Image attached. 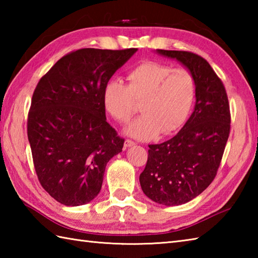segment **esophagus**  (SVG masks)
I'll return each mask as SVG.
<instances>
[{
    "instance_id": "esophagus-1",
    "label": "esophagus",
    "mask_w": 258,
    "mask_h": 258,
    "mask_svg": "<svg viewBox=\"0 0 258 258\" xmlns=\"http://www.w3.org/2000/svg\"><path fill=\"white\" fill-rule=\"evenodd\" d=\"M134 144H135V142H134V141H132V140H128V139H126V140H125V142H124V146H125V147L133 146Z\"/></svg>"
}]
</instances>
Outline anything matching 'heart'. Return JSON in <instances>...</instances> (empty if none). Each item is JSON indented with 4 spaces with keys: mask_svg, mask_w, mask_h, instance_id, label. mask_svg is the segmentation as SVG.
Returning <instances> with one entry per match:
<instances>
[{
    "mask_svg": "<svg viewBox=\"0 0 258 258\" xmlns=\"http://www.w3.org/2000/svg\"><path fill=\"white\" fill-rule=\"evenodd\" d=\"M127 84L111 80L104 86L103 104L118 123H127L138 113L144 114L126 127V133L151 140L158 133L177 131L188 117L196 96V82L186 69L146 61L127 73Z\"/></svg>",
    "mask_w": 258,
    "mask_h": 258,
    "instance_id": "heart-1",
    "label": "heart"
}]
</instances>
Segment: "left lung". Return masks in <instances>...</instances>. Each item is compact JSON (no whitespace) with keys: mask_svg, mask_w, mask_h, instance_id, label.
<instances>
[{"mask_svg":"<svg viewBox=\"0 0 258 258\" xmlns=\"http://www.w3.org/2000/svg\"><path fill=\"white\" fill-rule=\"evenodd\" d=\"M157 52L178 59L196 82L193 114L173 139L149 145L140 175L147 197L175 206L195 199L215 178L231 132V111L225 86L204 57L187 51Z\"/></svg>","mask_w":258,"mask_h":258,"instance_id":"8db88e82","label":"left lung"}]
</instances>
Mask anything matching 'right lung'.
<instances>
[{"label":"right lung","mask_w":258,"mask_h":258,"mask_svg":"<svg viewBox=\"0 0 258 258\" xmlns=\"http://www.w3.org/2000/svg\"><path fill=\"white\" fill-rule=\"evenodd\" d=\"M138 48H80L38 81L27 115V138L38 182L67 206L100 193L107 162L124 139L106 122L104 86Z\"/></svg>","instance_id":"add662e5"}]
</instances>
